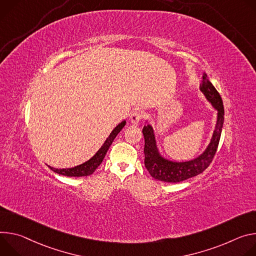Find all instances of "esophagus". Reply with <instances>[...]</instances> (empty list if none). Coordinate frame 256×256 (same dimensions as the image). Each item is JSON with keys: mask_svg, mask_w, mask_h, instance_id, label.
<instances>
[{"mask_svg": "<svg viewBox=\"0 0 256 256\" xmlns=\"http://www.w3.org/2000/svg\"><path fill=\"white\" fill-rule=\"evenodd\" d=\"M142 116H144L142 112H139V110L133 112L131 114V116H130V121H131V123L136 124V123H138L139 121H141V119H142Z\"/></svg>", "mask_w": 256, "mask_h": 256, "instance_id": "obj_1", "label": "esophagus"}]
</instances>
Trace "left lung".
Wrapping results in <instances>:
<instances>
[{
	"instance_id": "1",
	"label": "left lung",
	"mask_w": 256,
	"mask_h": 256,
	"mask_svg": "<svg viewBox=\"0 0 256 256\" xmlns=\"http://www.w3.org/2000/svg\"><path fill=\"white\" fill-rule=\"evenodd\" d=\"M200 90L204 94L212 104L218 110V121L212 141L206 152L200 156H198L193 160L184 162H175L162 158L156 150L152 126L146 125L144 127L142 133L144 136V164L150 176L156 180L168 183H178L202 174L212 164L220 142L224 110L220 94L214 88L206 73L202 75Z\"/></svg>"
}]
</instances>
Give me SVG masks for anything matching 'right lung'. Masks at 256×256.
I'll return each instance as SVG.
<instances>
[{
    "instance_id": "1",
    "label": "right lung",
    "mask_w": 256,
    "mask_h": 256,
    "mask_svg": "<svg viewBox=\"0 0 256 256\" xmlns=\"http://www.w3.org/2000/svg\"><path fill=\"white\" fill-rule=\"evenodd\" d=\"M125 124H126V121H123L115 129H114L112 131V133L110 134V136L104 141L102 146L100 148V150L94 154V156H92L86 162H84V164H79L74 168H54L50 166H48V168L56 174L68 176V177H83V176L92 175L96 171V168L102 164V160L106 156V152L108 150V148L112 144L114 139H115V137L118 135V133L122 130V128L125 126Z\"/></svg>"
}]
</instances>
